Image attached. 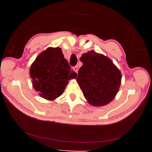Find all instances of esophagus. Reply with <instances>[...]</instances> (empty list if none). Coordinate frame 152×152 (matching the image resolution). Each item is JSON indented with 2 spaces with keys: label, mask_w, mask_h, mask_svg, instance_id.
<instances>
[{
  "label": "esophagus",
  "mask_w": 152,
  "mask_h": 152,
  "mask_svg": "<svg viewBox=\"0 0 152 152\" xmlns=\"http://www.w3.org/2000/svg\"><path fill=\"white\" fill-rule=\"evenodd\" d=\"M73 68H74V71H75L76 73H78V66H74Z\"/></svg>",
  "instance_id": "esophagus-1"
}]
</instances>
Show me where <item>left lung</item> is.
<instances>
[{
    "label": "left lung",
    "instance_id": "8db88e82",
    "mask_svg": "<svg viewBox=\"0 0 152 152\" xmlns=\"http://www.w3.org/2000/svg\"><path fill=\"white\" fill-rule=\"evenodd\" d=\"M76 80L88 103L102 106L114 99L119 91L121 74L113 61L94 51L84 53Z\"/></svg>",
    "mask_w": 152,
    "mask_h": 152
}]
</instances>
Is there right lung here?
Here are the masks:
<instances>
[{
	"instance_id": "obj_1",
	"label": "right lung",
	"mask_w": 152,
	"mask_h": 152,
	"mask_svg": "<svg viewBox=\"0 0 152 152\" xmlns=\"http://www.w3.org/2000/svg\"><path fill=\"white\" fill-rule=\"evenodd\" d=\"M76 76L60 48H50L43 51L30 68L35 90L48 100H54L62 94L69 80Z\"/></svg>"
}]
</instances>
